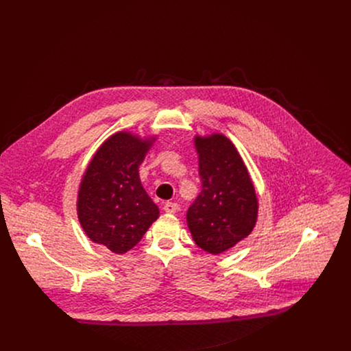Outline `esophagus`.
<instances>
[{"label":"esophagus","instance_id":"obj_1","mask_svg":"<svg viewBox=\"0 0 351 351\" xmlns=\"http://www.w3.org/2000/svg\"><path fill=\"white\" fill-rule=\"evenodd\" d=\"M178 210H179V206L176 203H167L164 206V211L167 214H175V213H178Z\"/></svg>","mask_w":351,"mask_h":351}]
</instances>
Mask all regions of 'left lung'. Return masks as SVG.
I'll return each instance as SVG.
<instances>
[{
  "instance_id": "obj_1",
  "label": "left lung",
  "mask_w": 351,
  "mask_h": 351,
  "mask_svg": "<svg viewBox=\"0 0 351 351\" xmlns=\"http://www.w3.org/2000/svg\"><path fill=\"white\" fill-rule=\"evenodd\" d=\"M194 147L202 193L187 211V226L199 248L218 256L253 232L258 198L243 158L225 134H195Z\"/></svg>"
}]
</instances>
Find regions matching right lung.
Returning a JSON list of instances; mask_svg holds the SVG:
<instances>
[{
    "instance_id": "obj_1",
    "label": "right lung",
    "mask_w": 351,
    "mask_h": 351,
    "mask_svg": "<svg viewBox=\"0 0 351 351\" xmlns=\"http://www.w3.org/2000/svg\"><path fill=\"white\" fill-rule=\"evenodd\" d=\"M157 136L128 130L110 136L90 160L77 191V218L87 237L115 254L132 250L160 217L138 175Z\"/></svg>"
}]
</instances>
